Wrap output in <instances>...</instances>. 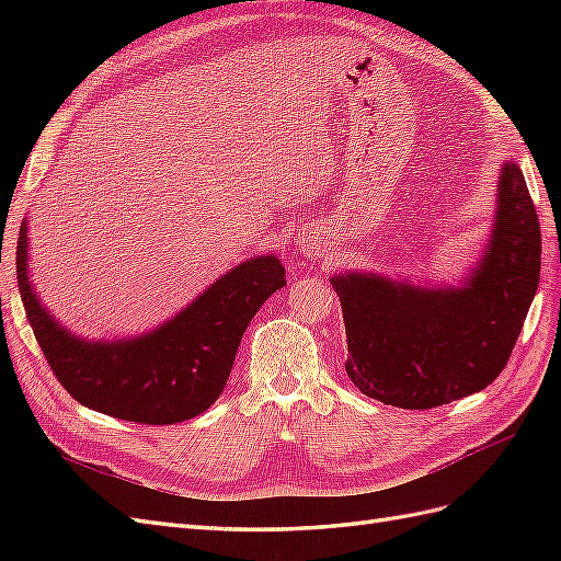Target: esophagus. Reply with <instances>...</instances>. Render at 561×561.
Returning a JSON list of instances; mask_svg holds the SVG:
<instances>
[{
  "label": "esophagus",
  "mask_w": 561,
  "mask_h": 561,
  "mask_svg": "<svg viewBox=\"0 0 561 561\" xmlns=\"http://www.w3.org/2000/svg\"><path fill=\"white\" fill-rule=\"evenodd\" d=\"M297 245H299V252L304 254V257H313V254H318L322 250V239L313 227H307L299 231Z\"/></svg>",
  "instance_id": "obj_1"
}]
</instances>
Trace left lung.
I'll return each mask as SVG.
<instances>
[{
    "instance_id": "8db88e82",
    "label": "left lung",
    "mask_w": 561,
    "mask_h": 561,
    "mask_svg": "<svg viewBox=\"0 0 561 561\" xmlns=\"http://www.w3.org/2000/svg\"><path fill=\"white\" fill-rule=\"evenodd\" d=\"M538 278L536 206L519 165L505 161L491 239L461 287L363 271L330 278L344 311L348 379L367 398L402 410L478 393L507 365Z\"/></svg>"
}]
</instances>
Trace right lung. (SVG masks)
I'll return each instance as SVG.
<instances>
[{"mask_svg": "<svg viewBox=\"0 0 561 561\" xmlns=\"http://www.w3.org/2000/svg\"><path fill=\"white\" fill-rule=\"evenodd\" d=\"M23 307L48 367L77 402L114 419L168 426L203 414L222 393L248 322L287 283L274 254L227 271L190 307L135 339L89 342L46 311L30 280L27 219L15 248Z\"/></svg>", "mask_w": 561, "mask_h": 561, "instance_id": "obj_1", "label": "right lung"}]
</instances>
